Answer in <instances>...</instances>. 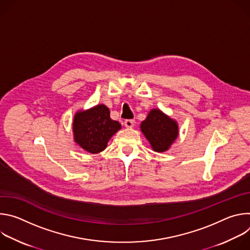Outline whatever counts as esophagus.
I'll list each match as a JSON object with an SVG mask.
<instances>
[{
	"mask_svg": "<svg viewBox=\"0 0 250 250\" xmlns=\"http://www.w3.org/2000/svg\"><path fill=\"white\" fill-rule=\"evenodd\" d=\"M125 125L127 128H131L134 125V121L133 120H125Z\"/></svg>",
	"mask_w": 250,
	"mask_h": 250,
	"instance_id": "esophagus-1",
	"label": "esophagus"
}]
</instances>
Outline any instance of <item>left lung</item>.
<instances>
[{"label":"left lung","mask_w":250,"mask_h":250,"mask_svg":"<svg viewBox=\"0 0 250 250\" xmlns=\"http://www.w3.org/2000/svg\"><path fill=\"white\" fill-rule=\"evenodd\" d=\"M141 131L150 142L154 151H166L178 135L176 122L159 110H152L146 120L141 123Z\"/></svg>","instance_id":"obj_1"}]
</instances>
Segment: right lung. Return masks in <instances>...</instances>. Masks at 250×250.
Masks as SVG:
<instances>
[{
    "instance_id": "add662e5",
    "label": "right lung",
    "mask_w": 250,
    "mask_h": 250,
    "mask_svg": "<svg viewBox=\"0 0 250 250\" xmlns=\"http://www.w3.org/2000/svg\"><path fill=\"white\" fill-rule=\"evenodd\" d=\"M121 128V124L110 117L104 104L77 113L73 122L74 139L85 150L98 153L106 147L109 139Z\"/></svg>"
}]
</instances>
